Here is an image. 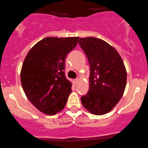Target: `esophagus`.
Instances as JSON below:
<instances>
[{"instance_id":"34e87169","label":"esophagus","mask_w":148,"mask_h":148,"mask_svg":"<svg viewBox=\"0 0 148 148\" xmlns=\"http://www.w3.org/2000/svg\"><path fill=\"white\" fill-rule=\"evenodd\" d=\"M78 82H79V79H75L74 80V84H77V83H78Z\"/></svg>"}]
</instances>
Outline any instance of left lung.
<instances>
[{"instance_id": "obj_1", "label": "left lung", "mask_w": 148, "mask_h": 148, "mask_svg": "<svg viewBox=\"0 0 148 148\" xmlns=\"http://www.w3.org/2000/svg\"><path fill=\"white\" fill-rule=\"evenodd\" d=\"M79 44L90 64V86L81 98L82 105L92 114H105L124 94L127 77L124 62L118 52L100 38H82Z\"/></svg>"}]
</instances>
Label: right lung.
<instances>
[{
	"instance_id": "obj_1",
	"label": "right lung",
	"mask_w": 148,
	"mask_h": 148,
	"mask_svg": "<svg viewBox=\"0 0 148 148\" xmlns=\"http://www.w3.org/2000/svg\"><path fill=\"white\" fill-rule=\"evenodd\" d=\"M79 37H47L34 45L21 70V83L29 101L41 112L56 114L64 109L71 92L64 75L65 58Z\"/></svg>"
}]
</instances>
